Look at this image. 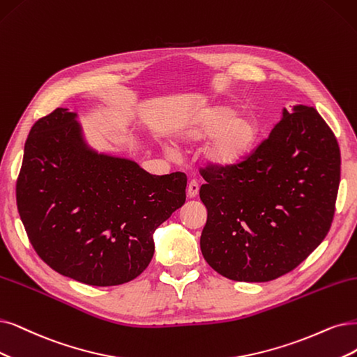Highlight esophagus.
<instances>
[{
  "label": "esophagus",
  "instance_id": "esophagus-1",
  "mask_svg": "<svg viewBox=\"0 0 357 357\" xmlns=\"http://www.w3.org/2000/svg\"><path fill=\"white\" fill-rule=\"evenodd\" d=\"M199 183H197L195 181H191L190 183H188V191H187V195H188V199H195L197 197V194H199Z\"/></svg>",
  "mask_w": 357,
  "mask_h": 357
}]
</instances>
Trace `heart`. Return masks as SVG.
I'll use <instances>...</instances> for the list:
<instances>
[{"instance_id":"1","label":"heart","mask_w":357,"mask_h":357,"mask_svg":"<svg viewBox=\"0 0 357 357\" xmlns=\"http://www.w3.org/2000/svg\"><path fill=\"white\" fill-rule=\"evenodd\" d=\"M260 125L252 114H240L229 104H208L183 123L175 134L182 147H192L210 138L202 151L206 166L215 170L240 167L253 154ZM172 153L170 147H166Z\"/></svg>"}]
</instances>
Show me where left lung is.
<instances>
[{
	"mask_svg": "<svg viewBox=\"0 0 357 357\" xmlns=\"http://www.w3.org/2000/svg\"><path fill=\"white\" fill-rule=\"evenodd\" d=\"M341 155L334 132L309 105L282 119L248 160L204 172L206 261L232 281L268 282L291 272L331 228Z\"/></svg>",
	"mask_w": 357,
	"mask_h": 357,
	"instance_id": "obj_1",
	"label": "left lung"
}]
</instances>
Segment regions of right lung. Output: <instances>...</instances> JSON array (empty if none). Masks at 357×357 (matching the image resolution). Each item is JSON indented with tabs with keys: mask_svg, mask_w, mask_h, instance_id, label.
<instances>
[{
	"mask_svg": "<svg viewBox=\"0 0 357 357\" xmlns=\"http://www.w3.org/2000/svg\"><path fill=\"white\" fill-rule=\"evenodd\" d=\"M76 119L56 109L32 126L19 215L51 269L88 285H121L149 266L154 231L185 203L187 176L150 175L129 158L96 151Z\"/></svg>",
	"mask_w": 357,
	"mask_h": 357,
	"instance_id": "obj_1",
	"label": "right lung"
}]
</instances>
